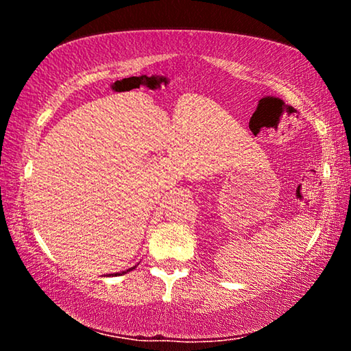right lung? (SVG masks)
<instances>
[{
  "mask_svg": "<svg viewBox=\"0 0 351 351\" xmlns=\"http://www.w3.org/2000/svg\"><path fill=\"white\" fill-rule=\"evenodd\" d=\"M136 268V266H133V268H130V269H127V271H122V272H116V274L114 276H122V274H127V272H130V271H132V269H134ZM111 276V274H110Z\"/></svg>",
  "mask_w": 351,
  "mask_h": 351,
  "instance_id": "1",
  "label": "right lung"
}]
</instances>
